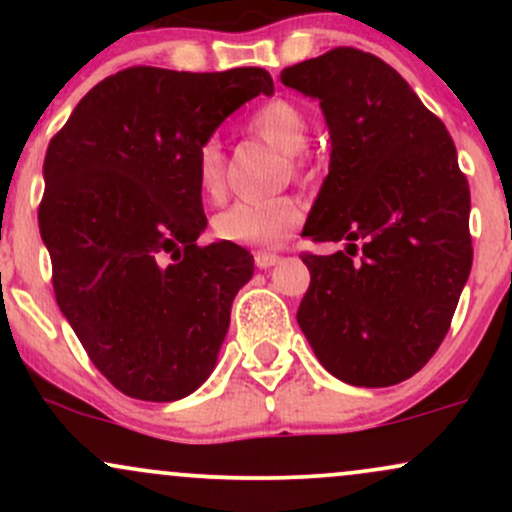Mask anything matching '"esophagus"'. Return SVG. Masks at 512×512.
<instances>
[{
	"instance_id": "esophagus-1",
	"label": "esophagus",
	"mask_w": 512,
	"mask_h": 512,
	"mask_svg": "<svg viewBox=\"0 0 512 512\" xmlns=\"http://www.w3.org/2000/svg\"><path fill=\"white\" fill-rule=\"evenodd\" d=\"M281 257L274 255V252H255V264L260 269H269L274 267V264H279Z\"/></svg>"
}]
</instances>
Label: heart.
<instances>
[{"label": "heart", "mask_w": 512, "mask_h": 512, "mask_svg": "<svg viewBox=\"0 0 512 512\" xmlns=\"http://www.w3.org/2000/svg\"><path fill=\"white\" fill-rule=\"evenodd\" d=\"M250 129L289 156L301 154L310 139L308 117L289 101H269L255 110L250 117ZM197 182L199 190L207 197L214 199L223 195L226 158L216 137L202 142L197 149ZM301 219L303 207L293 197L238 199L214 216V233L231 243L272 248V245L284 243Z\"/></svg>", "instance_id": "heart-1"}]
</instances>
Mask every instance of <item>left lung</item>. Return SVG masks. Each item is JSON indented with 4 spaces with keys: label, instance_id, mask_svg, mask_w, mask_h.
I'll list each match as a JSON object with an SVG mask.
<instances>
[{
    "label": "left lung",
    "instance_id": "1",
    "mask_svg": "<svg viewBox=\"0 0 512 512\" xmlns=\"http://www.w3.org/2000/svg\"><path fill=\"white\" fill-rule=\"evenodd\" d=\"M281 84L320 101L332 142L303 236L346 243V252L303 255L310 286L296 320L334 378L397 385L436 354L472 269L455 144L407 81L368 52L330 50L284 69Z\"/></svg>",
    "mask_w": 512,
    "mask_h": 512
}]
</instances>
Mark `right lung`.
<instances>
[{"label": "right lung", "mask_w": 512, "mask_h": 512, "mask_svg": "<svg viewBox=\"0 0 512 512\" xmlns=\"http://www.w3.org/2000/svg\"><path fill=\"white\" fill-rule=\"evenodd\" d=\"M260 93L274 84L257 67H129L93 86L48 146L38 223L57 305L129 397L175 402L219 361L255 260L231 240L197 245V149Z\"/></svg>", "instance_id": "1"}]
</instances>
